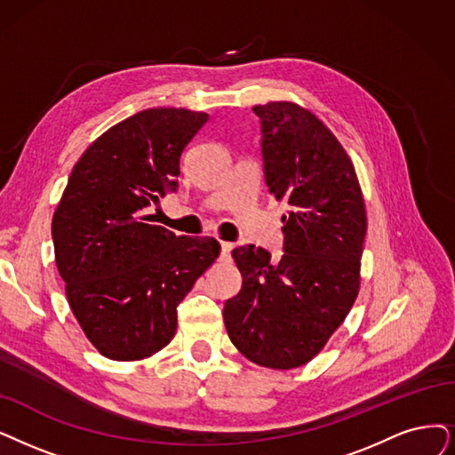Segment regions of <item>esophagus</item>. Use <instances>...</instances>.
I'll return each instance as SVG.
<instances>
[{
	"instance_id": "esophagus-1",
	"label": "esophagus",
	"mask_w": 455,
	"mask_h": 455,
	"mask_svg": "<svg viewBox=\"0 0 455 455\" xmlns=\"http://www.w3.org/2000/svg\"><path fill=\"white\" fill-rule=\"evenodd\" d=\"M231 250H233L231 243H220V259L222 261H228L231 258Z\"/></svg>"
}]
</instances>
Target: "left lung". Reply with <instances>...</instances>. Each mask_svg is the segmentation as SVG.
Instances as JSON below:
<instances>
[{
    "label": "left lung",
    "mask_w": 455,
    "mask_h": 455,
    "mask_svg": "<svg viewBox=\"0 0 455 455\" xmlns=\"http://www.w3.org/2000/svg\"><path fill=\"white\" fill-rule=\"evenodd\" d=\"M265 183L289 205L283 253L235 248L243 287L226 300L228 336L248 360L291 370L310 362L347 317L360 287L366 209L341 143L293 102L253 106Z\"/></svg>",
    "instance_id": "8db88e82"
}]
</instances>
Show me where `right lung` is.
I'll list each match as a JSON object with an SVG mask.
<instances>
[{"label":"right lung","instance_id":"obj_1","mask_svg":"<svg viewBox=\"0 0 455 455\" xmlns=\"http://www.w3.org/2000/svg\"><path fill=\"white\" fill-rule=\"evenodd\" d=\"M209 116L151 108L106 131L72 170L52 239L70 310L112 360H141L172 341L177 306L212 265V237H177L149 207L179 188V162Z\"/></svg>","mask_w":455,"mask_h":455}]
</instances>
